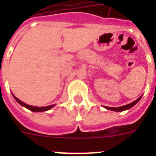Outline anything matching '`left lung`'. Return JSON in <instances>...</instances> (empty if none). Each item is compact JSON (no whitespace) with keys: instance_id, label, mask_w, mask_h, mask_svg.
I'll list each match as a JSON object with an SVG mask.
<instances>
[{"instance_id":"8db88e82","label":"left lung","mask_w":156,"mask_h":156,"mask_svg":"<svg viewBox=\"0 0 156 156\" xmlns=\"http://www.w3.org/2000/svg\"><path fill=\"white\" fill-rule=\"evenodd\" d=\"M142 98V96L138 98V100H136L135 101H133V102L130 103V104H126V105H124V106H121V107H118V108H112V107H107V106H104V108L106 109H108V110H112V111H115V112H122V111H125V110H127V109H129L130 108H132L133 106H134L140 100V99Z\"/></svg>"}]
</instances>
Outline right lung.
<instances>
[{
	"instance_id": "1",
	"label": "right lung",
	"mask_w": 156,
	"mask_h": 156,
	"mask_svg": "<svg viewBox=\"0 0 156 156\" xmlns=\"http://www.w3.org/2000/svg\"><path fill=\"white\" fill-rule=\"evenodd\" d=\"M13 98L15 99L16 101L18 103V104H20L22 106L25 107L27 108V109L30 110L31 112H45V111H48V110H49L50 108H53L55 105L52 104V105H49V106H46V107H35V106H31V105H28V104H25V103H23V101H21L20 100H18V98L15 97L14 95H13Z\"/></svg>"
}]
</instances>
